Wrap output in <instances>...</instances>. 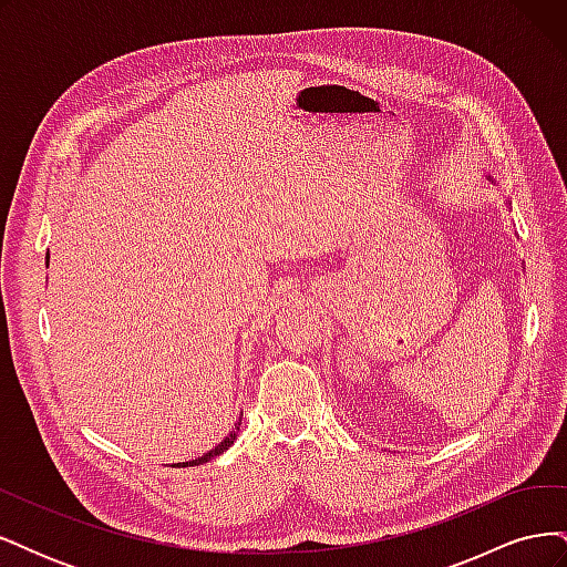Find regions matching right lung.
Wrapping results in <instances>:
<instances>
[{
	"label": "right lung",
	"instance_id": "obj_1",
	"mask_svg": "<svg viewBox=\"0 0 567 567\" xmlns=\"http://www.w3.org/2000/svg\"><path fill=\"white\" fill-rule=\"evenodd\" d=\"M47 265H49V257H47ZM241 416H244V411H241ZM238 427H241V421L238 423H234V427H231V433L221 440L215 450H210L208 454H203V456H198V458H194V461H186V463H177V466H198V463H205V461H210V458H215V456H219L221 452H227L231 444H234V440H236V435H238Z\"/></svg>",
	"mask_w": 567,
	"mask_h": 567
}]
</instances>
